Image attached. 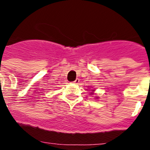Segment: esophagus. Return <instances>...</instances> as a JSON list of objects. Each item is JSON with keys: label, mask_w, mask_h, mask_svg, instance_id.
<instances>
[{"label": "esophagus", "mask_w": 150, "mask_h": 150, "mask_svg": "<svg viewBox=\"0 0 150 150\" xmlns=\"http://www.w3.org/2000/svg\"><path fill=\"white\" fill-rule=\"evenodd\" d=\"M79 82V79H76L73 82V83H74V84H78Z\"/></svg>", "instance_id": "obj_1"}]
</instances>
